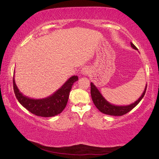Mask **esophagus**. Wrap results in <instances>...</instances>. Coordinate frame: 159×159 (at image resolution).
<instances>
[{"label": "esophagus", "mask_w": 159, "mask_h": 159, "mask_svg": "<svg viewBox=\"0 0 159 159\" xmlns=\"http://www.w3.org/2000/svg\"><path fill=\"white\" fill-rule=\"evenodd\" d=\"M90 70L88 66L83 67V68L81 69V74L84 75V76H85V75H88L90 73Z\"/></svg>", "instance_id": "esophagus-1"}]
</instances>
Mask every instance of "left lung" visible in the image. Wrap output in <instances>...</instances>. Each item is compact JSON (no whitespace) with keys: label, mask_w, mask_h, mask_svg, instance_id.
Listing matches in <instances>:
<instances>
[{"label":"left lung","mask_w":159,"mask_h":159,"mask_svg":"<svg viewBox=\"0 0 159 159\" xmlns=\"http://www.w3.org/2000/svg\"><path fill=\"white\" fill-rule=\"evenodd\" d=\"M130 45L133 49L138 50V48L135 47V45H134L133 43L130 42ZM147 86V84L145 86L143 93L142 94L141 97L138 99V100L134 102L133 104H129V105L126 106H118L109 103V102L106 100L105 98L102 96L101 93L99 92V90L97 88L96 86L93 84V83H90V93L93 103L97 108L99 110V111L103 113V114L110 116H123L131 111V110L133 109L134 107H135L138 105L139 102L142 100V99L143 98V97L145 95V93H146Z\"/></svg>","instance_id":"1"}]
</instances>
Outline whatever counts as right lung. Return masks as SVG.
<instances>
[{"instance_id": "right-lung-1", "label": "right lung", "mask_w": 159, "mask_h": 159, "mask_svg": "<svg viewBox=\"0 0 159 159\" xmlns=\"http://www.w3.org/2000/svg\"><path fill=\"white\" fill-rule=\"evenodd\" d=\"M78 80L77 76L70 77L55 93L43 99H32L24 95L18 89L15 78H13V89L19 102L29 111L38 116L52 117L60 114L65 108L72 85Z\"/></svg>"}]
</instances>
